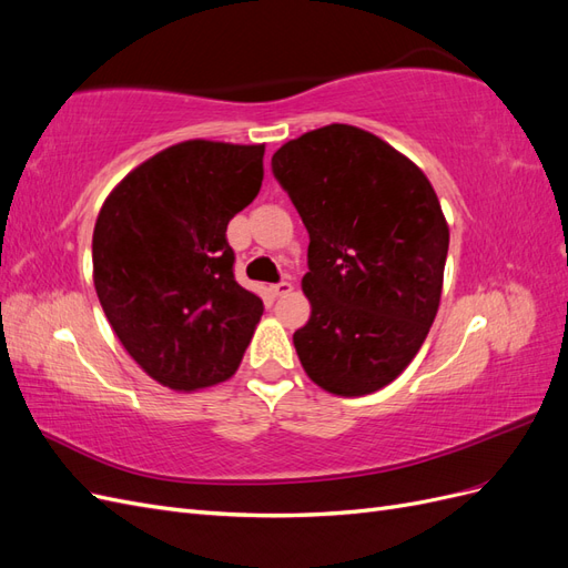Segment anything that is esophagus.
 I'll return each mask as SVG.
<instances>
[{"instance_id":"1","label":"esophagus","mask_w":568,"mask_h":568,"mask_svg":"<svg viewBox=\"0 0 568 568\" xmlns=\"http://www.w3.org/2000/svg\"><path fill=\"white\" fill-rule=\"evenodd\" d=\"M291 291H294V284H291V282H280V284H272V294H274V296H288Z\"/></svg>"}]
</instances>
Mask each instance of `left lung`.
<instances>
[{
  "label": "left lung",
  "mask_w": 568,
  "mask_h": 568,
  "mask_svg": "<svg viewBox=\"0 0 568 568\" xmlns=\"http://www.w3.org/2000/svg\"><path fill=\"white\" fill-rule=\"evenodd\" d=\"M272 173L311 234L294 334L301 365L336 395L384 388L438 313L450 230L422 170L379 136L326 125L286 142Z\"/></svg>",
  "instance_id": "obj_1"
}]
</instances>
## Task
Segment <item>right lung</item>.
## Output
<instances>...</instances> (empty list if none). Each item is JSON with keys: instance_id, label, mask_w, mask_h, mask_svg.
Listing matches in <instances>:
<instances>
[{"instance_id": "1", "label": "right lung", "mask_w": 568, "mask_h": 568, "mask_svg": "<svg viewBox=\"0 0 568 568\" xmlns=\"http://www.w3.org/2000/svg\"><path fill=\"white\" fill-rule=\"evenodd\" d=\"M263 156V144L168 146L99 211V303L134 363L173 390L230 379L261 322L263 301L234 280L227 225L261 192Z\"/></svg>"}]
</instances>
